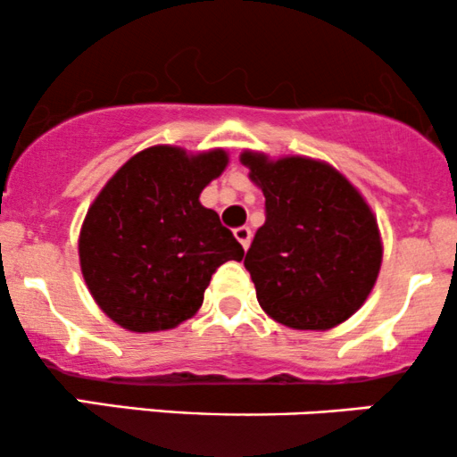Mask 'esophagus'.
I'll list each match as a JSON object with an SVG mask.
<instances>
[{"label":"esophagus","mask_w":457,"mask_h":457,"mask_svg":"<svg viewBox=\"0 0 457 457\" xmlns=\"http://www.w3.org/2000/svg\"><path fill=\"white\" fill-rule=\"evenodd\" d=\"M234 236H236V240H238V243L243 245V249H249V245H251V229L246 228V225H243V228H236L234 229Z\"/></svg>","instance_id":"obj_1"}]
</instances>
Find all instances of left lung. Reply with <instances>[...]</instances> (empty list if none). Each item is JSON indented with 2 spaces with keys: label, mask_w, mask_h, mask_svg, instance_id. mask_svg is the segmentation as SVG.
<instances>
[{
  "label": "left lung",
  "mask_w": 457,
  "mask_h": 457,
  "mask_svg": "<svg viewBox=\"0 0 457 457\" xmlns=\"http://www.w3.org/2000/svg\"><path fill=\"white\" fill-rule=\"evenodd\" d=\"M266 197L245 269L260 307L298 330L342 324L365 303L382 262L378 223L337 170L305 156L269 161L243 152Z\"/></svg>",
  "instance_id": "left-lung-1"
}]
</instances>
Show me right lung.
<instances>
[{"instance_id":"obj_1","label":"right lung","mask_w":457,"mask_h":457,"mask_svg":"<svg viewBox=\"0 0 457 457\" xmlns=\"http://www.w3.org/2000/svg\"><path fill=\"white\" fill-rule=\"evenodd\" d=\"M225 165L223 150L154 145L124 162L94 199L79 260L94 301L120 327H178L202 305L214 270L243 260V245L199 204Z\"/></svg>"}]
</instances>
